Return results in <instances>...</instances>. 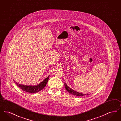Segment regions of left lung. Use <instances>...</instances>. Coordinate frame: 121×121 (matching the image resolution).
I'll return each instance as SVG.
<instances>
[{"label":"left lung","instance_id":"left-lung-1","mask_svg":"<svg viewBox=\"0 0 121 121\" xmlns=\"http://www.w3.org/2000/svg\"><path fill=\"white\" fill-rule=\"evenodd\" d=\"M64 86L66 88V89L69 92L72 94H73V95H74L76 96H83L84 95H86V94H83V93H80V92H76L75 91H74L71 88H70L69 87L67 86V85L64 83Z\"/></svg>","mask_w":121,"mask_h":121}]
</instances>
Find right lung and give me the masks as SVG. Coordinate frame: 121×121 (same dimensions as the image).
Returning <instances> with one entry per match:
<instances>
[{
  "label": "right lung",
  "instance_id": "add662e5",
  "mask_svg": "<svg viewBox=\"0 0 121 121\" xmlns=\"http://www.w3.org/2000/svg\"><path fill=\"white\" fill-rule=\"evenodd\" d=\"M49 78V76H48L42 82H41L40 83L36 86L23 85L22 84L18 83L15 81H14V82L17 86L19 87L24 91L26 92H30V93H36V92H38L40 91L41 90H42L43 88H44V87L46 85L47 83L48 82Z\"/></svg>",
  "mask_w": 121,
  "mask_h": 121
}]
</instances>
